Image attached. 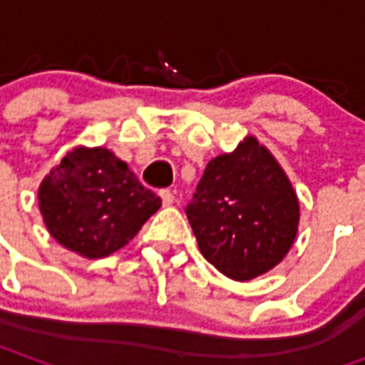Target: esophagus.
Here are the masks:
<instances>
[{
  "label": "esophagus",
  "instance_id": "obj_1",
  "mask_svg": "<svg viewBox=\"0 0 365 365\" xmlns=\"http://www.w3.org/2000/svg\"><path fill=\"white\" fill-rule=\"evenodd\" d=\"M160 197H162V203H164V205H172L175 201V191L162 190L160 191Z\"/></svg>",
  "mask_w": 365,
  "mask_h": 365
}]
</instances>
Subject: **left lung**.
<instances>
[{"mask_svg":"<svg viewBox=\"0 0 365 365\" xmlns=\"http://www.w3.org/2000/svg\"><path fill=\"white\" fill-rule=\"evenodd\" d=\"M185 215L205 260L230 279L248 282L289 252L299 201L272 152L246 136L237 150L207 164Z\"/></svg>","mask_w":365,"mask_h":365,"instance_id":"left-lung-1","label":"left lung"}]
</instances>
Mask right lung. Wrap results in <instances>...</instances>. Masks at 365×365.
<instances>
[{"label": "right lung", "mask_w": 365, "mask_h": 365, "mask_svg": "<svg viewBox=\"0 0 365 365\" xmlns=\"http://www.w3.org/2000/svg\"><path fill=\"white\" fill-rule=\"evenodd\" d=\"M160 205L162 199L101 146L68 152L38 187V207L48 232L83 258L117 252Z\"/></svg>", "instance_id": "obj_1"}]
</instances>
